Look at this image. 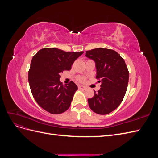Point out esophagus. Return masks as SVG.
I'll return each mask as SVG.
<instances>
[{
    "label": "esophagus",
    "mask_w": 158,
    "mask_h": 158,
    "mask_svg": "<svg viewBox=\"0 0 158 158\" xmlns=\"http://www.w3.org/2000/svg\"><path fill=\"white\" fill-rule=\"evenodd\" d=\"M78 88L80 89H82V90H85V89H86V87H85V86H83V85H79L78 86Z\"/></svg>",
    "instance_id": "obj_1"
}]
</instances>
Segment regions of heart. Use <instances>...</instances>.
I'll use <instances>...</instances> for the list:
<instances>
[{
	"mask_svg": "<svg viewBox=\"0 0 158 158\" xmlns=\"http://www.w3.org/2000/svg\"><path fill=\"white\" fill-rule=\"evenodd\" d=\"M78 80L80 81V82H84L85 80V78L84 77H82V76H79L78 78Z\"/></svg>",
	"mask_w": 158,
	"mask_h": 158,
	"instance_id": "obj_1",
	"label": "heart"
}]
</instances>
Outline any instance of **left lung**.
Listing matches in <instances>:
<instances>
[{
  "label": "left lung",
  "instance_id": "8db88e82",
  "mask_svg": "<svg viewBox=\"0 0 158 158\" xmlns=\"http://www.w3.org/2000/svg\"><path fill=\"white\" fill-rule=\"evenodd\" d=\"M88 58L95 61L96 78L102 82L98 93L88 99L90 109L99 114H107L116 109L125 97L129 73L125 60L112 49L96 48L85 52Z\"/></svg>",
  "mask_w": 158,
  "mask_h": 158
}]
</instances>
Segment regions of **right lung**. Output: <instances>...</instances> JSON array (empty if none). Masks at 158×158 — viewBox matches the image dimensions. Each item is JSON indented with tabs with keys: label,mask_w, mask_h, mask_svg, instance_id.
<instances>
[{
	"label": "right lung",
	"mask_w": 158,
	"mask_h": 158,
	"mask_svg": "<svg viewBox=\"0 0 158 158\" xmlns=\"http://www.w3.org/2000/svg\"><path fill=\"white\" fill-rule=\"evenodd\" d=\"M83 52L44 48L33 56L28 72L30 89L37 104L47 112L60 114L70 106L78 87L73 81L63 85L59 80L60 74L70 70Z\"/></svg>",
	"instance_id": "obj_1"
}]
</instances>
